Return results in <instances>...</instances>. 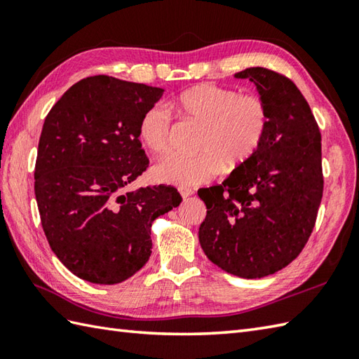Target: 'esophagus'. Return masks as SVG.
<instances>
[{
    "label": "esophagus",
    "mask_w": 359,
    "mask_h": 359,
    "mask_svg": "<svg viewBox=\"0 0 359 359\" xmlns=\"http://www.w3.org/2000/svg\"><path fill=\"white\" fill-rule=\"evenodd\" d=\"M193 194H194L193 189H189V188H180V196H182V199H184V201L189 199V197H191Z\"/></svg>",
    "instance_id": "34e87169"
}]
</instances>
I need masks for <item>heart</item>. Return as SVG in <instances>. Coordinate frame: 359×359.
<instances>
[{"label": "heart", "instance_id": "1", "mask_svg": "<svg viewBox=\"0 0 359 359\" xmlns=\"http://www.w3.org/2000/svg\"><path fill=\"white\" fill-rule=\"evenodd\" d=\"M171 106L201 125L202 131L194 147L199 154H171L152 166V179L163 185L197 187L219 171H236L256 154L269 129V112L261 98L233 88L197 85L184 90ZM137 133L149 152L163 154L170 147V112L158 104L151 106L143 112Z\"/></svg>", "mask_w": 359, "mask_h": 359}]
</instances>
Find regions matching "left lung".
<instances>
[{
    "label": "left lung",
    "mask_w": 359,
    "mask_h": 359,
    "mask_svg": "<svg viewBox=\"0 0 359 359\" xmlns=\"http://www.w3.org/2000/svg\"><path fill=\"white\" fill-rule=\"evenodd\" d=\"M234 77L255 83L269 129L245 165L197 191L207 205L199 242L212 264L256 279L287 266L313 231L324 188L321 133L292 80L265 67Z\"/></svg>",
    "instance_id": "1"
}]
</instances>
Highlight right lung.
I'll return each instance as SVG.
<instances>
[{"label": "right lung", "instance_id": "right-lung-1", "mask_svg": "<svg viewBox=\"0 0 359 359\" xmlns=\"http://www.w3.org/2000/svg\"><path fill=\"white\" fill-rule=\"evenodd\" d=\"M165 89L108 75L83 79L44 120L35 197L53 253L75 276L112 285L151 256V224L179 207L172 187L128 185L149 163L139 121Z\"/></svg>", "mask_w": 359, "mask_h": 359}]
</instances>
